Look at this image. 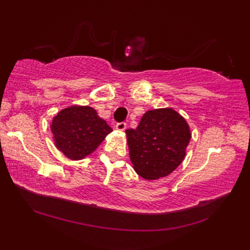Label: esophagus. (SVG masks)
<instances>
[{
	"mask_svg": "<svg viewBox=\"0 0 250 250\" xmlns=\"http://www.w3.org/2000/svg\"><path fill=\"white\" fill-rule=\"evenodd\" d=\"M125 128H126L125 122H119V124L116 125V129L119 131H124V130H125Z\"/></svg>",
	"mask_w": 250,
	"mask_h": 250,
	"instance_id": "34e87169",
	"label": "esophagus"
}]
</instances>
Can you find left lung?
I'll list each match as a JSON object with an SVG mask.
<instances>
[{"mask_svg":"<svg viewBox=\"0 0 250 250\" xmlns=\"http://www.w3.org/2000/svg\"><path fill=\"white\" fill-rule=\"evenodd\" d=\"M130 160L143 179L167 176L185 158L191 139L188 122L171 108L146 111L137 129L125 130Z\"/></svg>","mask_w":250,"mask_h":250,"instance_id":"left-lung-1","label":"left lung"}]
</instances>
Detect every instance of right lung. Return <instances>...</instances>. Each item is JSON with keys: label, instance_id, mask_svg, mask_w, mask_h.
Wrapping results in <instances>:
<instances>
[{"label": "right lung", "instance_id": "add662e5", "mask_svg": "<svg viewBox=\"0 0 250 250\" xmlns=\"http://www.w3.org/2000/svg\"><path fill=\"white\" fill-rule=\"evenodd\" d=\"M50 129L57 149L70 160L83 159L92 153L112 131L88 105H73L59 111Z\"/></svg>", "mask_w": 250, "mask_h": 250}]
</instances>
